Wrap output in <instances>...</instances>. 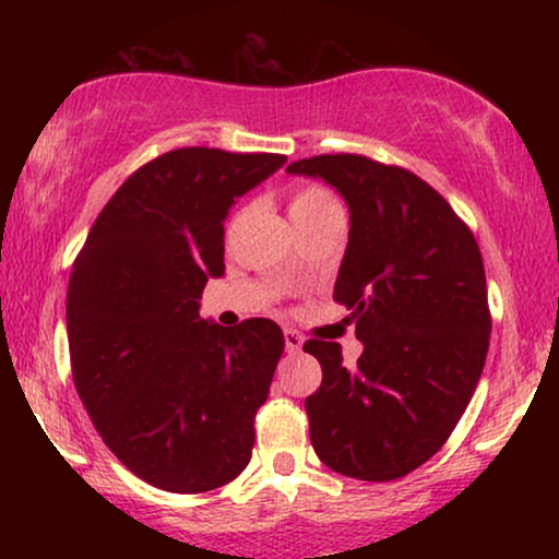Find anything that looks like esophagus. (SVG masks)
Instances as JSON below:
<instances>
[{
  "mask_svg": "<svg viewBox=\"0 0 559 559\" xmlns=\"http://www.w3.org/2000/svg\"><path fill=\"white\" fill-rule=\"evenodd\" d=\"M284 342H286V349H288V352H299L301 344H305V336H301L299 331L286 329V331H284Z\"/></svg>",
  "mask_w": 559,
  "mask_h": 559,
  "instance_id": "1",
  "label": "esophagus"
}]
</instances>
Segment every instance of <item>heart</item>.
<instances>
[{"instance_id": "obj_1", "label": "heart", "mask_w": 559, "mask_h": 559, "mask_svg": "<svg viewBox=\"0 0 559 559\" xmlns=\"http://www.w3.org/2000/svg\"><path fill=\"white\" fill-rule=\"evenodd\" d=\"M333 207H338V204L336 199L331 197V191H325L323 186H316V183H307V186H299V189H294L286 202L292 223H301L307 221V217H316Z\"/></svg>"}]
</instances>
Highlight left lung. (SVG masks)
Wrapping results in <instances>:
<instances>
[{"label":"left lung","mask_w":559,"mask_h":559,"mask_svg":"<svg viewBox=\"0 0 559 559\" xmlns=\"http://www.w3.org/2000/svg\"><path fill=\"white\" fill-rule=\"evenodd\" d=\"M286 170L323 178L349 204L333 299L365 346L346 368L342 344L305 342L323 368L305 400L312 449L342 476L402 478L444 447L484 370L491 312L476 236L400 165L338 152Z\"/></svg>","instance_id":"1"}]
</instances>
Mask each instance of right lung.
Masks as SVG:
<instances>
[{
    "mask_svg": "<svg viewBox=\"0 0 559 559\" xmlns=\"http://www.w3.org/2000/svg\"><path fill=\"white\" fill-rule=\"evenodd\" d=\"M284 163L271 152H165L115 191L73 262L75 391L115 457L163 491L226 486L252 457L284 333L267 318L204 323L199 299L226 271L228 207Z\"/></svg>",
    "mask_w": 559,
    "mask_h": 559,
    "instance_id": "add662e5",
    "label": "right lung"
}]
</instances>
